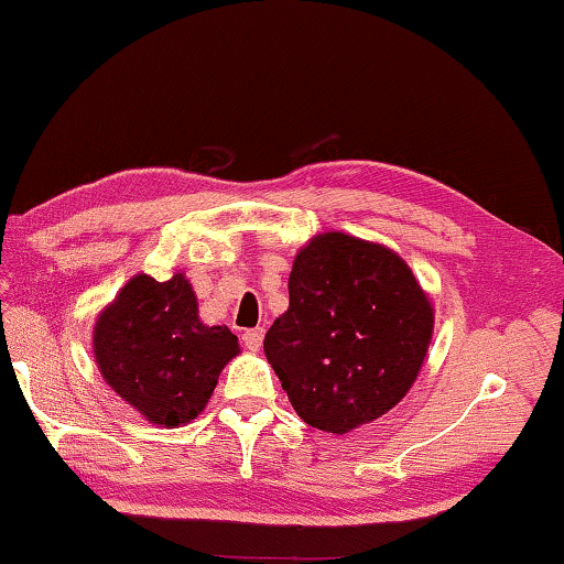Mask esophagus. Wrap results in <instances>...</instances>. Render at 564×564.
Here are the masks:
<instances>
[{
  "instance_id": "esophagus-1",
  "label": "esophagus",
  "mask_w": 564,
  "mask_h": 564,
  "mask_svg": "<svg viewBox=\"0 0 564 564\" xmlns=\"http://www.w3.org/2000/svg\"><path fill=\"white\" fill-rule=\"evenodd\" d=\"M243 346L248 350H259L261 348V340H263V330L261 328H251V330H243Z\"/></svg>"
}]
</instances>
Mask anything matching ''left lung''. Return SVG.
<instances>
[{"label":"left lung","mask_w":564,"mask_h":564,"mask_svg":"<svg viewBox=\"0 0 564 564\" xmlns=\"http://www.w3.org/2000/svg\"><path fill=\"white\" fill-rule=\"evenodd\" d=\"M289 295L263 350L301 420L343 435L408 393L433 308L400 256L346 234L316 236L295 256Z\"/></svg>","instance_id":"obj_1"}]
</instances>
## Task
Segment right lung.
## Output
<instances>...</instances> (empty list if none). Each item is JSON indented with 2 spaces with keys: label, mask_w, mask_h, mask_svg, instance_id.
<instances>
[{
  "label": "right lung",
  "mask_w": 564,
  "mask_h": 564,
  "mask_svg": "<svg viewBox=\"0 0 564 564\" xmlns=\"http://www.w3.org/2000/svg\"><path fill=\"white\" fill-rule=\"evenodd\" d=\"M236 352L231 330L198 321L181 273L164 283L133 275L94 328L104 380L156 425H184L202 413Z\"/></svg>",
  "instance_id": "obj_1"
}]
</instances>
